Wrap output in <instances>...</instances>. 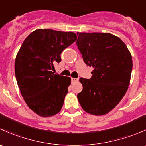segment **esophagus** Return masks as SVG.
I'll use <instances>...</instances> for the list:
<instances>
[{
    "mask_svg": "<svg viewBox=\"0 0 146 146\" xmlns=\"http://www.w3.org/2000/svg\"><path fill=\"white\" fill-rule=\"evenodd\" d=\"M78 78H71V82H78Z\"/></svg>",
    "mask_w": 146,
    "mask_h": 146,
    "instance_id": "34e87169",
    "label": "esophagus"
}]
</instances>
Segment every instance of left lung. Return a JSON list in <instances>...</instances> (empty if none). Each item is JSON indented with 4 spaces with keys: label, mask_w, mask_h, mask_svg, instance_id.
<instances>
[{
    "label": "left lung",
    "mask_w": 146,
    "mask_h": 146,
    "mask_svg": "<svg viewBox=\"0 0 146 146\" xmlns=\"http://www.w3.org/2000/svg\"><path fill=\"white\" fill-rule=\"evenodd\" d=\"M76 45L82 59L93 70L90 79L80 78L82 90L78 94L84 111L96 116L112 110L128 90L132 58L126 44L110 33L77 32Z\"/></svg>",
    "instance_id": "obj_1"
}]
</instances>
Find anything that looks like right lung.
<instances>
[{
    "mask_svg": "<svg viewBox=\"0 0 146 146\" xmlns=\"http://www.w3.org/2000/svg\"><path fill=\"white\" fill-rule=\"evenodd\" d=\"M77 39L74 32L36 29L25 39L15 63L22 96L38 115L51 117L61 111L70 78L55 74L54 64L61 54Z\"/></svg>",
    "mask_w": 146,
    "mask_h": 146,
    "instance_id": "obj_1",
    "label": "right lung"
}]
</instances>
